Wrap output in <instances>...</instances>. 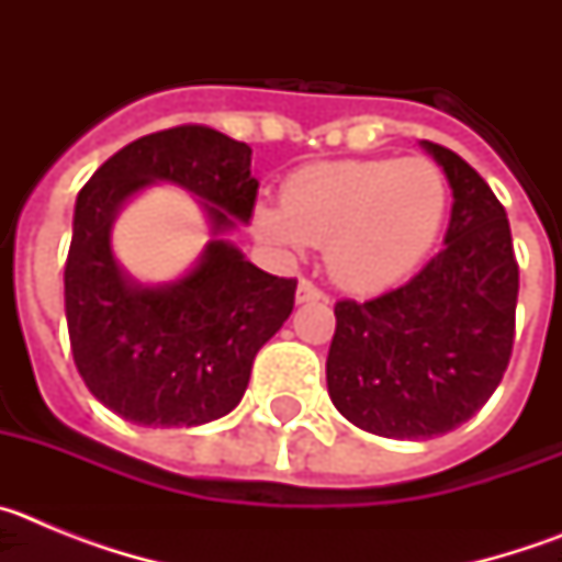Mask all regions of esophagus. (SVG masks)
Masks as SVG:
<instances>
[{"mask_svg":"<svg viewBox=\"0 0 562 562\" xmlns=\"http://www.w3.org/2000/svg\"><path fill=\"white\" fill-rule=\"evenodd\" d=\"M324 297H326L324 292L317 290L312 281H306V278H301V281H297V290H295L297 304H312V301H324Z\"/></svg>","mask_w":562,"mask_h":562,"instance_id":"obj_1","label":"esophagus"}]
</instances>
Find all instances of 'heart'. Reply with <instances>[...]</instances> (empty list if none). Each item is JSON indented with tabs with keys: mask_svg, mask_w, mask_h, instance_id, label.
<instances>
[{
	"mask_svg": "<svg viewBox=\"0 0 562 562\" xmlns=\"http://www.w3.org/2000/svg\"><path fill=\"white\" fill-rule=\"evenodd\" d=\"M448 216V182L430 160H335L297 168L281 207L256 205L267 245L324 247L337 284L355 292L394 286L434 250Z\"/></svg>",
	"mask_w": 562,
	"mask_h": 562,
	"instance_id": "heart-1",
	"label": "heart"
}]
</instances>
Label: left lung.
I'll return each mask as SVG.
<instances>
[{"instance_id":"1","label":"left lung","mask_w":562,"mask_h":562,"mask_svg":"<svg viewBox=\"0 0 562 562\" xmlns=\"http://www.w3.org/2000/svg\"><path fill=\"white\" fill-rule=\"evenodd\" d=\"M453 188L445 247L408 284L335 304L326 382L351 425L430 439L479 414L515 342L518 261L509 220L473 166L422 140Z\"/></svg>"}]
</instances>
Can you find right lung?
I'll return each mask as SVG.
<instances>
[{"label": "right lung", "instance_id": "add662e5", "mask_svg": "<svg viewBox=\"0 0 562 562\" xmlns=\"http://www.w3.org/2000/svg\"><path fill=\"white\" fill-rule=\"evenodd\" d=\"M250 154L211 126L162 128L109 157L78 193L64 267L69 346L92 396L123 419L193 428L231 414L258 349L295 306V278L258 270L227 238H213L196 270L166 286L134 284L114 261L117 207L151 182L207 202L213 233L250 222Z\"/></svg>", "mask_w": 562, "mask_h": 562}]
</instances>
